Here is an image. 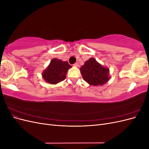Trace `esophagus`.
<instances>
[{
  "mask_svg": "<svg viewBox=\"0 0 149 149\" xmlns=\"http://www.w3.org/2000/svg\"><path fill=\"white\" fill-rule=\"evenodd\" d=\"M73 66H76V67H78L79 65V64L78 63H75L74 64H73Z\"/></svg>",
  "mask_w": 149,
  "mask_h": 149,
  "instance_id": "esophagus-1",
  "label": "esophagus"
}]
</instances>
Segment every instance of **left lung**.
Masks as SVG:
<instances>
[{
  "label": "left lung",
  "mask_w": 149,
  "mask_h": 149,
  "mask_svg": "<svg viewBox=\"0 0 149 149\" xmlns=\"http://www.w3.org/2000/svg\"><path fill=\"white\" fill-rule=\"evenodd\" d=\"M83 79L90 85H102L109 79V69L91 58L80 68Z\"/></svg>",
  "instance_id": "1"
}]
</instances>
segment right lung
Returning <instances> with one entry per match:
<instances>
[{
	"instance_id": "obj_1",
	"label": "right lung",
	"mask_w": 149,
	"mask_h": 149,
	"mask_svg": "<svg viewBox=\"0 0 149 149\" xmlns=\"http://www.w3.org/2000/svg\"><path fill=\"white\" fill-rule=\"evenodd\" d=\"M71 66L67 61H63L57 58L53 59L47 68L43 72V78L48 83L56 84L66 78L67 70Z\"/></svg>"
}]
</instances>
